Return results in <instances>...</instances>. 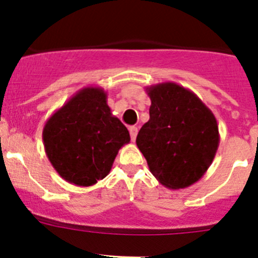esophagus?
Returning <instances> with one entry per match:
<instances>
[{
	"mask_svg": "<svg viewBox=\"0 0 258 258\" xmlns=\"http://www.w3.org/2000/svg\"><path fill=\"white\" fill-rule=\"evenodd\" d=\"M138 134V128L136 126H131L130 127V135H131V140L135 141L136 140V136Z\"/></svg>",
	"mask_w": 258,
	"mask_h": 258,
	"instance_id": "obj_1",
	"label": "esophagus"
}]
</instances>
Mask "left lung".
Listing matches in <instances>:
<instances>
[{
  "mask_svg": "<svg viewBox=\"0 0 258 258\" xmlns=\"http://www.w3.org/2000/svg\"><path fill=\"white\" fill-rule=\"evenodd\" d=\"M146 93L150 120L137 135L138 150L162 185L188 188L213 163L220 143L218 121L193 91L175 83L147 86Z\"/></svg>",
  "mask_w": 258,
  "mask_h": 258,
  "instance_id": "8db88e82",
  "label": "left lung"
}]
</instances>
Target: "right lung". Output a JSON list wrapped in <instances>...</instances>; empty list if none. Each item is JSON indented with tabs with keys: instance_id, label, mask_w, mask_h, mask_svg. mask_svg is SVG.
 <instances>
[{
	"instance_id": "add662e5",
	"label": "right lung",
	"mask_w": 258,
	"mask_h": 258,
	"mask_svg": "<svg viewBox=\"0 0 258 258\" xmlns=\"http://www.w3.org/2000/svg\"><path fill=\"white\" fill-rule=\"evenodd\" d=\"M130 132L107 105L102 88L86 86L55 111L43 127L48 159L64 180L91 186L110 173Z\"/></svg>"
}]
</instances>
